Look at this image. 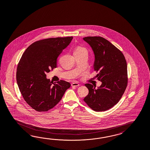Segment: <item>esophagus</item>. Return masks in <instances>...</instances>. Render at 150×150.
I'll return each instance as SVG.
<instances>
[{"mask_svg":"<svg viewBox=\"0 0 150 150\" xmlns=\"http://www.w3.org/2000/svg\"><path fill=\"white\" fill-rule=\"evenodd\" d=\"M80 86V85L77 83V82H73L71 83V86L77 87Z\"/></svg>","mask_w":150,"mask_h":150,"instance_id":"34e87169","label":"esophagus"}]
</instances>
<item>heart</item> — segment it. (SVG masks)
<instances>
[{"label": "heart", "instance_id": "1", "mask_svg": "<svg viewBox=\"0 0 150 150\" xmlns=\"http://www.w3.org/2000/svg\"><path fill=\"white\" fill-rule=\"evenodd\" d=\"M84 52H87L86 48H85L84 47H82L81 46H77L74 50V54H78V53H80Z\"/></svg>", "mask_w": 150, "mask_h": 150}]
</instances>
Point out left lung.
Listing matches in <instances>:
<instances>
[{
	"mask_svg": "<svg viewBox=\"0 0 150 150\" xmlns=\"http://www.w3.org/2000/svg\"><path fill=\"white\" fill-rule=\"evenodd\" d=\"M94 52L96 77L102 82L97 89L91 83L85 86L88 94L83 99L88 106L96 112L110 109L117 104L127 87V63L123 53L104 38L86 37L83 38Z\"/></svg>",
	"mask_w": 150,
	"mask_h": 150,
	"instance_id": "8db88e82",
	"label": "left lung"
}]
</instances>
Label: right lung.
<instances>
[{
	"instance_id": "obj_1",
	"label": "right lung",
	"mask_w": 150,
	"mask_h": 150,
	"mask_svg": "<svg viewBox=\"0 0 150 150\" xmlns=\"http://www.w3.org/2000/svg\"><path fill=\"white\" fill-rule=\"evenodd\" d=\"M73 37L50 38L33 43L18 62L16 80L23 99L33 109L47 112L57 105L70 83L60 80L53 83L46 73L57 68V58Z\"/></svg>"
}]
</instances>
